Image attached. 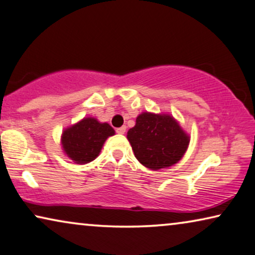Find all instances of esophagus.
Returning a JSON list of instances; mask_svg holds the SVG:
<instances>
[{
	"instance_id": "esophagus-1",
	"label": "esophagus",
	"mask_w": 255,
	"mask_h": 255,
	"mask_svg": "<svg viewBox=\"0 0 255 255\" xmlns=\"http://www.w3.org/2000/svg\"><path fill=\"white\" fill-rule=\"evenodd\" d=\"M116 131L118 132V134L123 135V134H125V132H126V127L123 126V127H120V128H117Z\"/></svg>"
}]
</instances>
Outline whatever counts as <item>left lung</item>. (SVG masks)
<instances>
[{"instance_id": "left-lung-1", "label": "left lung", "mask_w": 255, "mask_h": 255, "mask_svg": "<svg viewBox=\"0 0 255 255\" xmlns=\"http://www.w3.org/2000/svg\"><path fill=\"white\" fill-rule=\"evenodd\" d=\"M127 138L137 160L157 170L177 164L187 151L190 136L170 115L143 112Z\"/></svg>"}]
</instances>
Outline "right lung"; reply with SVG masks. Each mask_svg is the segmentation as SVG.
Here are the masks:
<instances>
[{
	"label": "right lung",
	"mask_w": 255,
	"mask_h": 255,
	"mask_svg": "<svg viewBox=\"0 0 255 255\" xmlns=\"http://www.w3.org/2000/svg\"><path fill=\"white\" fill-rule=\"evenodd\" d=\"M115 129L109 124L100 123L95 118H83L66 128L62 134L63 150L77 164H88L98 157L103 144Z\"/></svg>",
	"instance_id": "obj_1"
}]
</instances>
